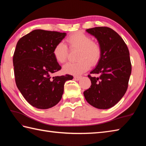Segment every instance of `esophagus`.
Returning a JSON list of instances; mask_svg holds the SVG:
<instances>
[{"instance_id":"1","label":"esophagus","mask_w":146,"mask_h":146,"mask_svg":"<svg viewBox=\"0 0 146 146\" xmlns=\"http://www.w3.org/2000/svg\"><path fill=\"white\" fill-rule=\"evenodd\" d=\"M81 78H82V76H74V79L76 80V81H78V80H80Z\"/></svg>"}]
</instances>
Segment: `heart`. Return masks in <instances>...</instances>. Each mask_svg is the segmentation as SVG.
Segmentation results:
<instances>
[{
    "instance_id": "obj_1",
    "label": "heart",
    "mask_w": 146,
    "mask_h": 146,
    "mask_svg": "<svg viewBox=\"0 0 146 146\" xmlns=\"http://www.w3.org/2000/svg\"><path fill=\"white\" fill-rule=\"evenodd\" d=\"M66 44L70 49H78L76 62H70L64 65L63 72L73 75H80L87 71L90 66H95L100 61L102 48L98 42L93 41L90 36L82 33L72 34L66 39ZM67 46L63 42L56 44L52 54L59 63L66 61L68 56Z\"/></svg>"
}]
</instances>
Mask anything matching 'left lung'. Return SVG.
I'll return each instance as SVG.
<instances>
[{
  "instance_id": "left-lung-1",
  "label": "left lung",
  "mask_w": 146,
  "mask_h": 146,
  "mask_svg": "<svg viewBox=\"0 0 146 146\" xmlns=\"http://www.w3.org/2000/svg\"><path fill=\"white\" fill-rule=\"evenodd\" d=\"M86 32L97 39L102 52L90 72L98 76L88 75L92 85L83 95L93 107L107 109L117 104L127 90L132 71L129 51L119 34L110 27H96Z\"/></svg>"
}]
</instances>
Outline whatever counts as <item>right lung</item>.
<instances>
[{
	"instance_id": "right-lung-1",
	"label": "right lung",
	"mask_w": 146,
	"mask_h": 146,
	"mask_svg": "<svg viewBox=\"0 0 146 146\" xmlns=\"http://www.w3.org/2000/svg\"><path fill=\"white\" fill-rule=\"evenodd\" d=\"M66 34L36 29L19 40L13 56L15 81L27 102L40 109H47L61 100L64 85L73 76H53L61 69L52 54L56 44Z\"/></svg>"
}]
</instances>
